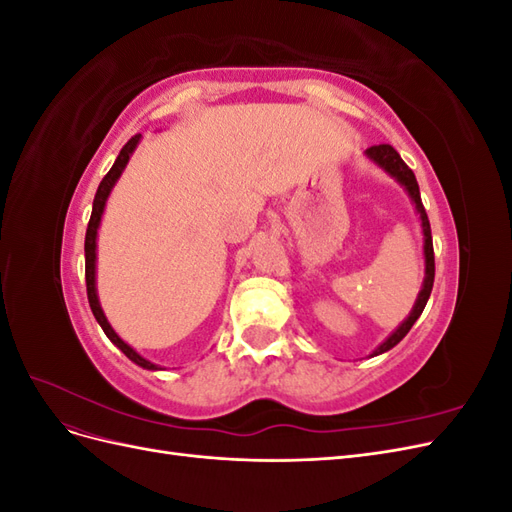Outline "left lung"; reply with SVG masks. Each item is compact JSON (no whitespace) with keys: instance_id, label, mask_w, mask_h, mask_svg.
I'll return each mask as SVG.
<instances>
[{"instance_id":"left-lung-1","label":"left lung","mask_w":512,"mask_h":512,"mask_svg":"<svg viewBox=\"0 0 512 512\" xmlns=\"http://www.w3.org/2000/svg\"><path fill=\"white\" fill-rule=\"evenodd\" d=\"M365 156L378 164L384 173H389L399 185H404V190L408 192V196L412 198V203L416 207V213L421 215V226H423V252H425V280H423V288L421 292H418L416 297V303L412 307L410 316L399 324V327L384 339V342L374 350V354L369 356H378L386 350H391L393 346H397L401 339H404L408 335V331L412 329V324L418 320V316L423 314V309L429 301V294H431V288H433V277H436V260H433V241H431V226H429V218H427V211L423 207V200H421V192H418V183H416V177L412 170L408 168V164L401 160L399 153L391 147V145H374L369 147L365 151Z\"/></svg>"}]
</instances>
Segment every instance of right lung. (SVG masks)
Returning <instances> with one entry per match:
<instances>
[{"instance_id":"1","label":"right lung","mask_w":512,"mask_h":512,"mask_svg":"<svg viewBox=\"0 0 512 512\" xmlns=\"http://www.w3.org/2000/svg\"><path fill=\"white\" fill-rule=\"evenodd\" d=\"M138 141H141V134L132 136L130 141H128L126 145H123V149L119 151V156H117L115 164L111 166V170H108V173L104 175V179H102L100 185H98V192H96V198H94V209H91V218H89L87 235H85V282H87L89 307H91V312H94V316H96L98 324L102 327V331L106 333V337L111 339V342H113L123 354H126L130 361H134L138 367L156 371V369H162V367H158L156 363H151V361L143 359L141 354H138L132 346H128L126 342H123V339L113 331V327H111V324H108V320H106V316H104V312H102L100 301H98V290H96V239H98V226H100L102 213H104V207H106V198H108V194H111V190H113V185L117 183V179L121 177L123 168H126V164H128L130 156L134 153Z\"/></svg>"}]
</instances>
